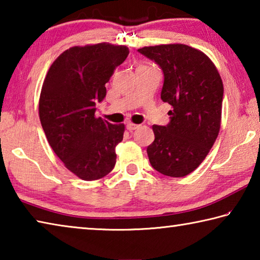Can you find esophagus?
Returning a JSON list of instances; mask_svg holds the SVG:
<instances>
[{
	"mask_svg": "<svg viewBox=\"0 0 260 260\" xmlns=\"http://www.w3.org/2000/svg\"><path fill=\"white\" fill-rule=\"evenodd\" d=\"M126 127H127V129H128V131H135L136 128H139V125H136V124H133V122H128V124H127L126 125Z\"/></svg>",
	"mask_w": 260,
	"mask_h": 260,
	"instance_id": "34e87169",
	"label": "esophagus"
}]
</instances>
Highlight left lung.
<instances>
[{
    "mask_svg": "<svg viewBox=\"0 0 260 260\" xmlns=\"http://www.w3.org/2000/svg\"><path fill=\"white\" fill-rule=\"evenodd\" d=\"M140 54L156 61L164 73L160 99L170 122L153 125L155 141L147 148L151 166L172 178L186 177L200 166L218 138L223 85L204 52L180 43L143 47Z\"/></svg>",
    "mask_w": 260,
    "mask_h": 260,
    "instance_id": "1",
    "label": "left lung"
}]
</instances>
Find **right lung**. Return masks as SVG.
<instances>
[{
  "instance_id": "obj_1",
  "label": "right lung",
  "mask_w": 260,
  "mask_h": 260,
  "mask_svg": "<svg viewBox=\"0 0 260 260\" xmlns=\"http://www.w3.org/2000/svg\"><path fill=\"white\" fill-rule=\"evenodd\" d=\"M128 54L126 46L107 42L72 47L57 57L43 81L39 116L48 142L65 167L86 181L105 177L116 165L125 125L96 118L95 105Z\"/></svg>"
}]
</instances>
